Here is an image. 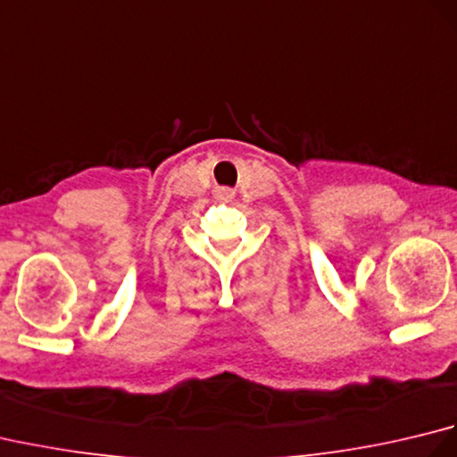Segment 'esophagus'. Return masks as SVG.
<instances>
[{
  "instance_id": "obj_1",
  "label": "esophagus",
  "mask_w": 457,
  "mask_h": 457,
  "mask_svg": "<svg viewBox=\"0 0 457 457\" xmlns=\"http://www.w3.org/2000/svg\"><path fill=\"white\" fill-rule=\"evenodd\" d=\"M218 198L229 200V198H234V192H231L229 188H220V190H218Z\"/></svg>"
}]
</instances>
